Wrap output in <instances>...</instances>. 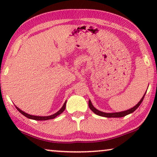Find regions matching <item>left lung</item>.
I'll list each match as a JSON object with an SVG mask.
<instances>
[{
    "mask_svg": "<svg viewBox=\"0 0 157 157\" xmlns=\"http://www.w3.org/2000/svg\"><path fill=\"white\" fill-rule=\"evenodd\" d=\"M147 93V91H146ZM146 93L144 94V95L143 96V97L141 98V99L139 101V102L137 104L136 106H134L132 108H131L128 110L124 111H120V112H113V113H106V112H103V111H101L98 109H96L95 107L93 106V104H91V100L89 101V106L91 110L93 111L94 113H96V115L98 116H101V117H106V118H119V117H124L125 116L129 114V113H132L134 112V111L136 110V109L138 108V107L140 106V104H141V102L143 101L144 98V96Z\"/></svg>",
    "mask_w": 157,
    "mask_h": 157,
    "instance_id": "left-lung-1",
    "label": "left lung"
}]
</instances>
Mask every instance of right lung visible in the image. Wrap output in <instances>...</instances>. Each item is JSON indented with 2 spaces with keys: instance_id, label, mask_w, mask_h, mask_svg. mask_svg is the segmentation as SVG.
I'll use <instances>...</instances> for the list:
<instances>
[{
  "instance_id": "right-lung-1",
  "label": "right lung",
  "mask_w": 157,
  "mask_h": 157,
  "mask_svg": "<svg viewBox=\"0 0 157 157\" xmlns=\"http://www.w3.org/2000/svg\"><path fill=\"white\" fill-rule=\"evenodd\" d=\"M66 101H65V103H64L63 106L61 107V109H60V110L59 111H57L56 113H55L54 114H52L51 116H47V117H39V116H33V115H30L29 114V113H25L24 112V111H23L22 110H21L20 109L18 108V107L16 106V108L17 109V110H18L19 112H20L21 113H22V114L23 116H25V117L29 118V119H33V120H37V121H44V120H48V119H54V118H56L57 117V116H59L61 114V113H62L64 111V110H65L66 109Z\"/></svg>"
}]
</instances>
